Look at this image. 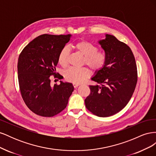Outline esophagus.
Masks as SVG:
<instances>
[{"instance_id": "obj_1", "label": "esophagus", "mask_w": 156, "mask_h": 156, "mask_svg": "<svg viewBox=\"0 0 156 156\" xmlns=\"http://www.w3.org/2000/svg\"><path fill=\"white\" fill-rule=\"evenodd\" d=\"M79 85H80V84H79V83H73V86L74 87V88H77Z\"/></svg>"}]
</instances>
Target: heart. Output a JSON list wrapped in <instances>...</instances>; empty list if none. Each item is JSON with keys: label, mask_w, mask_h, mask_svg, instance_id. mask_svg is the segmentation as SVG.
I'll list each match as a JSON object with an SVG mask.
<instances>
[{"label": "heart", "mask_w": 156, "mask_h": 156, "mask_svg": "<svg viewBox=\"0 0 156 156\" xmlns=\"http://www.w3.org/2000/svg\"><path fill=\"white\" fill-rule=\"evenodd\" d=\"M75 49L84 56L83 64H86L94 71L102 69L106 63L107 56L104 51L98 50V47L87 40H81L74 45ZM69 48L65 46L60 51L58 62L62 67L68 64ZM90 71L87 67H71L64 73L65 79L67 81L75 83H82L89 77Z\"/></svg>", "instance_id": "obj_1"}]
</instances>
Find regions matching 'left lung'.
Returning <instances> with one entry per match:
<instances>
[{"label":"left lung","instance_id":"obj_1","mask_svg":"<svg viewBox=\"0 0 156 156\" xmlns=\"http://www.w3.org/2000/svg\"><path fill=\"white\" fill-rule=\"evenodd\" d=\"M99 44L105 51L106 63L91 79L100 85H90L84 100L87 109L100 117L116 114L126 106L137 83V70L129 47L116 37L106 34Z\"/></svg>","mask_w":156,"mask_h":156}]
</instances>
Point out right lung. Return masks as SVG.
<instances>
[{"mask_svg":"<svg viewBox=\"0 0 156 156\" xmlns=\"http://www.w3.org/2000/svg\"><path fill=\"white\" fill-rule=\"evenodd\" d=\"M70 34H42L23 49L18 58L17 73L21 96L35 114L52 117L66 107L74 87L70 83L51 84V77L63 79L56 72L60 51L70 40Z\"/></svg>","mask_w":156,"mask_h":156,"instance_id":"add662e5","label":"right lung"}]
</instances>
